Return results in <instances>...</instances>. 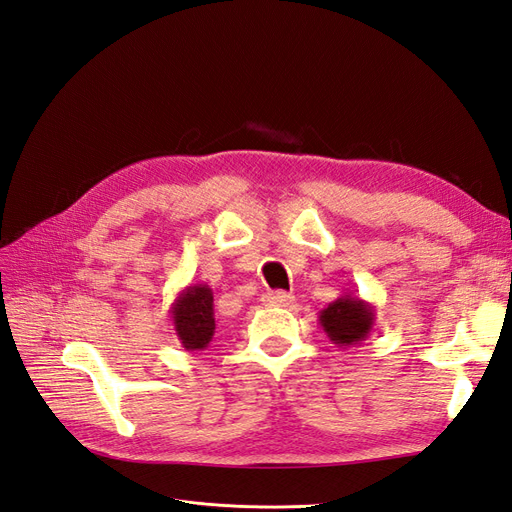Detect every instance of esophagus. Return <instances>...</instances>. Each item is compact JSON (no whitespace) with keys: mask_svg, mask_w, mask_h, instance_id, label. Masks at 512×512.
Wrapping results in <instances>:
<instances>
[{"mask_svg":"<svg viewBox=\"0 0 512 512\" xmlns=\"http://www.w3.org/2000/svg\"><path fill=\"white\" fill-rule=\"evenodd\" d=\"M262 301L271 307H290L294 303V297L284 290H275V292H267L265 297H262Z\"/></svg>","mask_w":512,"mask_h":512,"instance_id":"1","label":"esophagus"}]
</instances>
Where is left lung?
<instances>
[{"instance_id":"left-lung-1","label":"left lung","mask_w":512,"mask_h":512,"mask_svg":"<svg viewBox=\"0 0 512 512\" xmlns=\"http://www.w3.org/2000/svg\"><path fill=\"white\" fill-rule=\"evenodd\" d=\"M320 327L337 346H356L371 333L376 320V309L354 294H342L337 301L324 307L320 316Z\"/></svg>"}]
</instances>
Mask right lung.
I'll return each mask as SVG.
<instances>
[{
    "mask_svg": "<svg viewBox=\"0 0 512 512\" xmlns=\"http://www.w3.org/2000/svg\"><path fill=\"white\" fill-rule=\"evenodd\" d=\"M170 320L185 350H205L215 333L213 290L207 284L185 286L170 305Z\"/></svg>",
    "mask_w": 512,
    "mask_h": 512,
    "instance_id": "right-lung-1",
    "label": "right lung"
}]
</instances>
